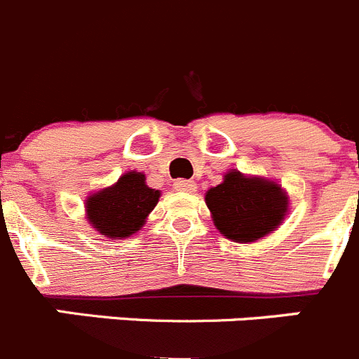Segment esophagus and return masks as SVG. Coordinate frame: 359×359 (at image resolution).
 <instances>
[{
	"mask_svg": "<svg viewBox=\"0 0 359 359\" xmlns=\"http://www.w3.org/2000/svg\"><path fill=\"white\" fill-rule=\"evenodd\" d=\"M197 185L190 180H176L174 182V190H180V192H196Z\"/></svg>",
	"mask_w": 359,
	"mask_h": 359,
	"instance_id": "1",
	"label": "esophagus"
}]
</instances>
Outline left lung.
<instances>
[{"label":"left lung","instance_id":"8db88e82","mask_svg":"<svg viewBox=\"0 0 359 359\" xmlns=\"http://www.w3.org/2000/svg\"><path fill=\"white\" fill-rule=\"evenodd\" d=\"M215 228L226 238L249 244L274 231L288 212V196L276 182L231 169L205 196Z\"/></svg>","mask_w":359,"mask_h":359}]
</instances>
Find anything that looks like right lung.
Wrapping results in <instances>:
<instances>
[{
  "mask_svg": "<svg viewBox=\"0 0 359 359\" xmlns=\"http://www.w3.org/2000/svg\"><path fill=\"white\" fill-rule=\"evenodd\" d=\"M158 199L160 190L147 187L142 172L130 170L111 187L87 197V220L108 238H128L146 224Z\"/></svg>",
  "mask_w": 359,
  "mask_h": 359,
  "instance_id": "1",
  "label": "right lung"
}]
</instances>
